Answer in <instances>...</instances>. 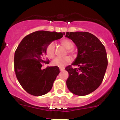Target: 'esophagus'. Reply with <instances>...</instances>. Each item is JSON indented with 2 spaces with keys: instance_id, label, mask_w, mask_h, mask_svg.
Listing matches in <instances>:
<instances>
[{
  "instance_id": "1",
  "label": "esophagus",
  "mask_w": 120,
  "mask_h": 120,
  "mask_svg": "<svg viewBox=\"0 0 120 120\" xmlns=\"http://www.w3.org/2000/svg\"><path fill=\"white\" fill-rule=\"evenodd\" d=\"M59 69H60V71H63V70L64 69V68H59Z\"/></svg>"
}]
</instances>
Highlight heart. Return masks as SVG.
<instances>
[{"mask_svg":"<svg viewBox=\"0 0 120 120\" xmlns=\"http://www.w3.org/2000/svg\"><path fill=\"white\" fill-rule=\"evenodd\" d=\"M61 44L66 49H69L68 52L71 55H73L74 52L71 49L74 47V43L72 41L69 39H65L61 41ZM55 46L54 43L52 42L48 46L46 49V54L49 58H53L55 56ZM71 62V59L69 56H65L64 57H56L52 61V65L54 66L63 68L65 66L69 64Z\"/></svg>","mask_w":120,"mask_h":120,"instance_id":"1","label":"heart"}]
</instances>
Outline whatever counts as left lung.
Segmentation results:
<instances>
[{
    "instance_id": "8db88e82",
    "label": "left lung",
    "mask_w": 120,
    "mask_h": 120,
    "mask_svg": "<svg viewBox=\"0 0 120 120\" xmlns=\"http://www.w3.org/2000/svg\"><path fill=\"white\" fill-rule=\"evenodd\" d=\"M65 37L74 43L78 49L77 56L71 65L65 68L69 77L67 86L74 94L84 96L91 93L102 82L108 65L105 49L99 39L89 32H67Z\"/></svg>"
}]
</instances>
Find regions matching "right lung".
Returning a JSON list of instances; mask_svg holds the SVG:
<instances>
[{"instance_id":"obj_1","label":"right lung","mask_w":120,"mask_h":120,"mask_svg":"<svg viewBox=\"0 0 120 120\" xmlns=\"http://www.w3.org/2000/svg\"><path fill=\"white\" fill-rule=\"evenodd\" d=\"M62 33L37 31L24 37L15 53V71L19 83L27 93L41 96L51 90L53 82L60 73L58 67L42 69L46 49L53 41L61 38Z\"/></svg>"}]
</instances>
